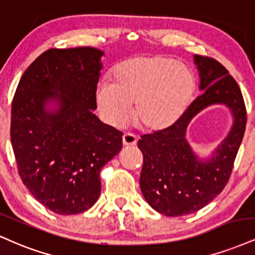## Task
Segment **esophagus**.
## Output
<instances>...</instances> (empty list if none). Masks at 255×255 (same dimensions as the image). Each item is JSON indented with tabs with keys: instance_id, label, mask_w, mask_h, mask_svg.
I'll return each instance as SVG.
<instances>
[{
	"instance_id": "obj_1",
	"label": "esophagus",
	"mask_w": 255,
	"mask_h": 255,
	"mask_svg": "<svg viewBox=\"0 0 255 255\" xmlns=\"http://www.w3.org/2000/svg\"><path fill=\"white\" fill-rule=\"evenodd\" d=\"M137 142V137L134 134L125 133L122 136V143L124 146H134Z\"/></svg>"
}]
</instances>
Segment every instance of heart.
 Here are the masks:
<instances>
[{
	"mask_svg": "<svg viewBox=\"0 0 255 255\" xmlns=\"http://www.w3.org/2000/svg\"><path fill=\"white\" fill-rule=\"evenodd\" d=\"M195 91V75L185 64L165 56H135L113 69L112 83L97 85L96 102L112 125L126 124L134 104L142 129L162 131L182 118Z\"/></svg>",
	"mask_w": 255,
	"mask_h": 255,
	"instance_id": "1",
	"label": "heart"
}]
</instances>
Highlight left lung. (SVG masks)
<instances>
[{"mask_svg": "<svg viewBox=\"0 0 255 255\" xmlns=\"http://www.w3.org/2000/svg\"><path fill=\"white\" fill-rule=\"evenodd\" d=\"M203 91L172 127L145 134L137 141L143 154L140 188L154 210L166 216L196 213L225 189L241 145L247 122L244 97L235 79L222 64L195 54ZM225 104L233 115L229 135L209 158H201L186 140V128L202 110Z\"/></svg>", "mask_w": 255, "mask_h": 255, "instance_id": "1", "label": "left lung"}]
</instances>
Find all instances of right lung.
Listing matches in <instances>:
<instances>
[{
	"mask_svg": "<svg viewBox=\"0 0 255 255\" xmlns=\"http://www.w3.org/2000/svg\"><path fill=\"white\" fill-rule=\"evenodd\" d=\"M104 52H44L21 77L11 104L10 140L29 192L60 215L88 210L101 194L100 171L122 148V131L93 110Z\"/></svg>",
	"mask_w": 255,
	"mask_h": 255,
	"instance_id": "add662e5",
	"label": "right lung"
}]
</instances>
